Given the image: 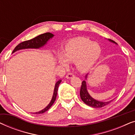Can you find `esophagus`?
<instances>
[{
  "mask_svg": "<svg viewBox=\"0 0 135 135\" xmlns=\"http://www.w3.org/2000/svg\"><path fill=\"white\" fill-rule=\"evenodd\" d=\"M74 75L73 73H69V74H68L67 75H66V77L67 79H71L73 77H74Z\"/></svg>",
  "mask_w": 135,
  "mask_h": 135,
  "instance_id": "esophagus-1",
  "label": "esophagus"
}]
</instances>
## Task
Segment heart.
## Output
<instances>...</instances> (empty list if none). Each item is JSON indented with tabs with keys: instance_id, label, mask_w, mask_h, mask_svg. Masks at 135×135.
Listing matches in <instances>:
<instances>
[{
	"instance_id": "b5f03b06",
	"label": "heart",
	"mask_w": 135,
	"mask_h": 135,
	"mask_svg": "<svg viewBox=\"0 0 135 135\" xmlns=\"http://www.w3.org/2000/svg\"><path fill=\"white\" fill-rule=\"evenodd\" d=\"M64 54L58 53V60L64 67L69 62H75L77 68L82 71H86L93 67L101 53L100 46L86 38L72 39L66 44Z\"/></svg>"
}]
</instances>
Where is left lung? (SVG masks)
<instances>
[{
	"instance_id": "1",
	"label": "left lung",
	"mask_w": 135,
	"mask_h": 135,
	"mask_svg": "<svg viewBox=\"0 0 135 135\" xmlns=\"http://www.w3.org/2000/svg\"><path fill=\"white\" fill-rule=\"evenodd\" d=\"M110 41H111L114 43H115V42L113 40H110ZM87 77V75H86V78ZM80 98L82 99V100L86 104H87L88 106L93 107L95 108H102V107L106 106V105L108 104L109 103H110L112 101H108V102H101V101H98L97 100H95V99H93V98L90 97V95L88 94L87 90H86V82L85 80L83 81L82 82V85L80 87Z\"/></svg>"
}]
</instances>
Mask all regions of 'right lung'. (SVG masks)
Instances as JSON below:
<instances>
[{
    "label": "right lung",
    "mask_w": 135,
    "mask_h": 135,
    "mask_svg": "<svg viewBox=\"0 0 135 135\" xmlns=\"http://www.w3.org/2000/svg\"><path fill=\"white\" fill-rule=\"evenodd\" d=\"M53 37V34L50 32H46L44 34H40L39 36L36 37L35 38H33L32 39L29 40H26V41L22 42L21 43L18 44L16 47L15 48V49L13 51V53L15 52L16 51L19 50L21 49H38V48L42 47L45 44L47 43V42L49 40L50 38H52ZM61 82V80H59L58 82L56 83L54 89V92H53V98L51 99L50 103L46 107L45 109L43 110H40V112H36V114H42L45 112L49 109L52 106L53 103L56 100V98L57 95V91H58V89L59 87V85Z\"/></svg>",
    "instance_id": "add662e5"
}]
</instances>
